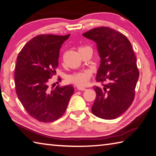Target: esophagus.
Here are the masks:
<instances>
[{"label": "esophagus", "instance_id": "esophagus-1", "mask_svg": "<svg viewBox=\"0 0 156 156\" xmlns=\"http://www.w3.org/2000/svg\"><path fill=\"white\" fill-rule=\"evenodd\" d=\"M77 90H80V91H85V90H86V89L84 88V87H77Z\"/></svg>", "mask_w": 156, "mask_h": 156}]
</instances>
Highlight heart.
I'll use <instances>...</instances> for the list:
<instances>
[{"instance_id": "heart-1", "label": "heart", "mask_w": 156, "mask_h": 156, "mask_svg": "<svg viewBox=\"0 0 156 156\" xmlns=\"http://www.w3.org/2000/svg\"><path fill=\"white\" fill-rule=\"evenodd\" d=\"M91 77V72L89 71H85L75 73L73 74L68 75L66 77V81L70 83L74 84L76 86L83 87L87 84Z\"/></svg>"}]
</instances>
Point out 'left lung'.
<instances>
[{
    "label": "left lung",
    "mask_w": 156,
    "mask_h": 156,
    "mask_svg": "<svg viewBox=\"0 0 156 156\" xmlns=\"http://www.w3.org/2000/svg\"><path fill=\"white\" fill-rule=\"evenodd\" d=\"M94 40L100 57V65L94 86L96 98L91 112L99 118L112 120L125 112L134 100L139 72L131 42L119 31L100 27L83 34Z\"/></svg>",
    "instance_id": "left-lung-1"
}]
</instances>
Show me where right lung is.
Returning a JSON list of instances; mask_svg holds the SVG:
<instances>
[{
  "label": "right lung",
  "instance_id": "1",
  "mask_svg": "<svg viewBox=\"0 0 156 156\" xmlns=\"http://www.w3.org/2000/svg\"><path fill=\"white\" fill-rule=\"evenodd\" d=\"M69 36L39 35L25 44L17 56L16 94L27 113L40 122H53L61 117L74 93L71 85L55 89L48 85L58 67L60 48Z\"/></svg>",
  "mask_w": 156,
  "mask_h": 156
}]
</instances>
